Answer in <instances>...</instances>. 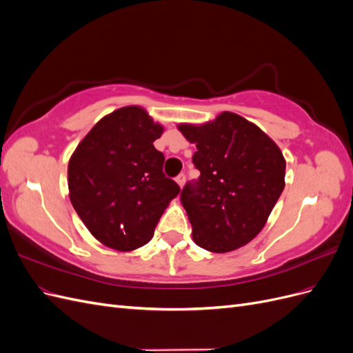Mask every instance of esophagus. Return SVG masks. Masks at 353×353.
Wrapping results in <instances>:
<instances>
[{
    "label": "esophagus",
    "instance_id": "esophagus-1",
    "mask_svg": "<svg viewBox=\"0 0 353 353\" xmlns=\"http://www.w3.org/2000/svg\"><path fill=\"white\" fill-rule=\"evenodd\" d=\"M176 183H178V185L183 188V185L185 184V175L184 174H179L178 176H176Z\"/></svg>",
    "mask_w": 353,
    "mask_h": 353
}]
</instances>
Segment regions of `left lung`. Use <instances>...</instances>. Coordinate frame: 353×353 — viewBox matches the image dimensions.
I'll use <instances>...</instances> for the list:
<instances>
[{
  "mask_svg": "<svg viewBox=\"0 0 353 353\" xmlns=\"http://www.w3.org/2000/svg\"><path fill=\"white\" fill-rule=\"evenodd\" d=\"M178 130L197 148L193 163L200 176L181 191L194 243L215 253L248 244L284 190L285 160L279 145L231 112L205 125L181 123Z\"/></svg>",
  "mask_w": 353,
  "mask_h": 353,
  "instance_id": "8db88e82",
  "label": "left lung"
}]
</instances>
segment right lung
Returning <instances> with one entry per match:
<instances>
[{
  "instance_id": "add662e5",
  "label": "right lung",
  "mask_w": 353,
  "mask_h": 353,
  "mask_svg": "<svg viewBox=\"0 0 353 353\" xmlns=\"http://www.w3.org/2000/svg\"><path fill=\"white\" fill-rule=\"evenodd\" d=\"M163 126L138 105L104 116L85 135L68 168L69 197L92 236L130 252L152 240L179 185L163 174L154 148Z\"/></svg>"
}]
</instances>
